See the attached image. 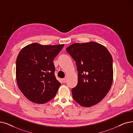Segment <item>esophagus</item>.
<instances>
[{"label":"esophagus","instance_id":"34e87169","mask_svg":"<svg viewBox=\"0 0 133 133\" xmlns=\"http://www.w3.org/2000/svg\"><path fill=\"white\" fill-rule=\"evenodd\" d=\"M62 82H63V83H65V82H66V79L65 78H63V79H62Z\"/></svg>","mask_w":133,"mask_h":133}]
</instances>
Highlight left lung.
<instances>
[{
	"label": "left lung",
	"instance_id": "left-lung-1",
	"mask_svg": "<svg viewBox=\"0 0 133 133\" xmlns=\"http://www.w3.org/2000/svg\"><path fill=\"white\" fill-rule=\"evenodd\" d=\"M76 62L78 83L72 89L73 99L89 108L107 95L113 81L112 57L106 47L97 42L75 43L66 49Z\"/></svg>",
	"mask_w": 133,
	"mask_h": 133
}]
</instances>
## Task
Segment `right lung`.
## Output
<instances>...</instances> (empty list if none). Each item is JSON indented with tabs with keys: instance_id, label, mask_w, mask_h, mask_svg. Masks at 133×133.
Wrapping results in <instances>:
<instances>
[{
	"instance_id": "right-lung-1",
	"label": "right lung",
	"mask_w": 133,
	"mask_h": 133,
	"mask_svg": "<svg viewBox=\"0 0 133 133\" xmlns=\"http://www.w3.org/2000/svg\"><path fill=\"white\" fill-rule=\"evenodd\" d=\"M64 46L33 43L19 52L16 67L17 83L31 102L44 104L55 97L61 83L55 77L53 61Z\"/></svg>"
}]
</instances>
